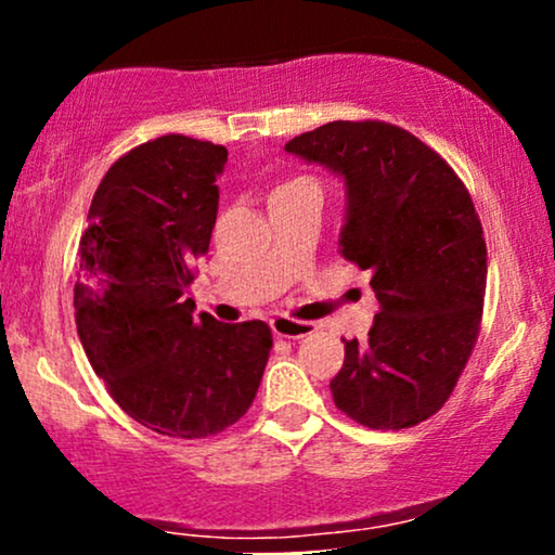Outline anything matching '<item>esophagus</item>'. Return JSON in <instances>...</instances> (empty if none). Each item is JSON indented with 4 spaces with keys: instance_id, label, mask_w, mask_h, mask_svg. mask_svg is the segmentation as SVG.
Here are the masks:
<instances>
[{
    "instance_id": "1",
    "label": "esophagus",
    "mask_w": 555,
    "mask_h": 555,
    "mask_svg": "<svg viewBox=\"0 0 555 555\" xmlns=\"http://www.w3.org/2000/svg\"><path fill=\"white\" fill-rule=\"evenodd\" d=\"M271 331L279 339H302V336L313 334V323L308 321H295V318L276 315L271 318Z\"/></svg>"
}]
</instances>
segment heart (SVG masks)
<instances>
[{
  "label": "heart",
  "instance_id": "heart-1",
  "mask_svg": "<svg viewBox=\"0 0 555 555\" xmlns=\"http://www.w3.org/2000/svg\"><path fill=\"white\" fill-rule=\"evenodd\" d=\"M295 182H308V180H295ZM295 182H286V184H295Z\"/></svg>",
  "mask_w": 555,
  "mask_h": 555
}]
</instances>
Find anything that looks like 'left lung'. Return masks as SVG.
<instances>
[{
    "mask_svg": "<svg viewBox=\"0 0 555 555\" xmlns=\"http://www.w3.org/2000/svg\"><path fill=\"white\" fill-rule=\"evenodd\" d=\"M347 188L341 256L373 271L367 341H344L336 406L373 430L423 423L446 404L473 354L488 250L473 197L430 145L397 125L328 122L284 145Z\"/></svg>",
    "mask_w": 555,
    "mask_h": 555,
    "instance_id": "1",
    "label": "left lung"
}]
</instances>
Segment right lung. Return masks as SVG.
I'll list each match as a JSON object with an SVG mask.
<instances>
[{
    "instance_id": "1",
    "label": "right lung",
    "mask_w": 555,
    "mask_h": 555,
    "mask_svg": "<svg viewBox=\"0 0 555 555\" xmlns=\"http://www.w3.org/2000/svg\"><path fill=\"white\" fill-rule=\"evenodd\" d=\"M227 149L162 135L101 180L80 237L75 323L88 360L135 423L208 438L250 410L271 352L263 321L195 315L188 286L208 253Z\"/></svg>"
}]
</instances>
